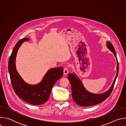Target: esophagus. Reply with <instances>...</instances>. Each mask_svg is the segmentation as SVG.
Masks as SVG:
<instances>
[{
  "mask_svg": "<svg viewBox=\"0 0 126 126\" xmlns=\"http://www.w3.org/2000/svg\"><path fill=\"white\" fill-rule=\"evenodd\" d=\"M63 73L65 75H67L68 73V68L67 67H65L64 69V71H63Z\"/></svg>",
  "mask_w": 126,
  "mask_h": 126,
  "instance_id": "1",
  "label": "esophagus"
}]
</instances>
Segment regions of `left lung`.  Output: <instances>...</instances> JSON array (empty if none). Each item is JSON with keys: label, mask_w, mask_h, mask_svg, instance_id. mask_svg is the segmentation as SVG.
I'll return each mask as SVG.
<instances>
[{"label": "left lung", "mask_w": 126, "mask_h": 126, "mask_svg": "<svg viewBox=\"0 0 126 126\" xmlns=\"http://www.w3.org/2000/svg\"><path fill=\"white\" fill-rule=\"evenodd\" d=\"M107 47L111 52H112L117 60V74L114 80L113 83L108 90L101 94H94L88 91L84 87L82 82L77 75L73 73H69L68 78L71 86L72 96L74 101L78 105L81 106H90L99 104L108 98L110 95L116 82V80L118 75L119 65L116 57L115 50L112 44L109 41H107Z\"/></svg>", "instance_id": "left-lung-1"}]
</instances>
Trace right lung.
Wrapping results in <instances>:
<instances>
[{"instance_id":"add662e5","label":"right lung","mask_w":126,"mask_h":126,"mask_svg":"<svg viewBox=\"0 0 126 126\" xmlns=\"http://www.w3.org/2000/svg\"><path fill=\"white\" fill-rule=\"evenodd\" d=\"M29 38L20 39L15 45L8 61V71L11 84L16 94L23 101L35 105L45 103L49 98L52 88L63 73V67L50 69L42 81L36 85L26 83L18 72L15 65L18 50L22 44Z\"/></svg>"}]
</instances>
